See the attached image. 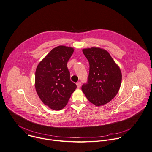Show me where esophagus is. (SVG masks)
I'll return each mask as SVG.
<instances>
[{
    "instance_id": "34e87169",
    "label": "esophagus",
    "mask_w": 152,
    "mask_h": 152,
    "mask_svg": "<svg viewBox=\"0 0 152 152\" xmlns=\"http://www.w3.org/2000/svg\"><path fill=\"white\" fill-rule=\"evenodd\" d=\"M76 85H77V88H80L81 87V83H80V82H77V83H76Z\"/></svg>"
}]
</instances>
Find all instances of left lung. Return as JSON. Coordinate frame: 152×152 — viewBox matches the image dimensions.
Listing matches in <instances>:
<instances>
[{
  "label": "left lung",
  "mask_w": 152,
  "mask_h": 152,
  "mask_svg": "<svg viewBox=\"0 0 152 152\" xmlns=\"http://www.w3.org/2000/svg\"><path fill=\"white\" fill-rule=\"evenodd\" d=\"M82 50L89 63L88 81L82 86V91L95 106L104 105L120 90L122 80L120 67L104 49L91 47Z\"/></svg>",
  "instance_id": "8db88e82"
}]
</instances>
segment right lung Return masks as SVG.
Here are the masks:
<instances>
[{"label":"right lung","instance_id":"add662e5","mask_svg":"<svg viewBox=\"0 0 152 152\" xmlns=\"http://www.w3.org/2000/svg\"><path fill=\"white\" fill-rule=\"evenodd\" d=\"M74 51L72 47L58 46L39 63L35 88L42 102L54 110L63 109L77 88L71 81L67 63Z\"/></svg>","mask_w":152,"mask_h":152}]
</instances>
